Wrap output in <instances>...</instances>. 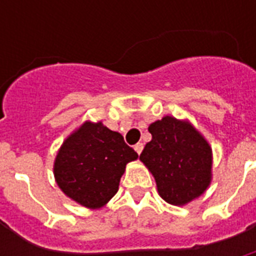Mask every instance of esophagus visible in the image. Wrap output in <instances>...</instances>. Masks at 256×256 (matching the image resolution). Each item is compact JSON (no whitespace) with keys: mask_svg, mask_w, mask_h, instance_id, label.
Returning a JSON list of instances; mask_svg holds the SVG:
<instances>
[{"mask_svg":"<svg viewBox=\"0 0 256 256\" xmlns=\"http://www.w3.org/2000/svg\"><path fill=\"white\" fill-rule=\"evenodd\" d=\"M134 150H136L138 154H140V152H142V150H144V144H136V146H134Z\"/></svg>","mask_w":256,"mask_h":256,"instance_id":"34e87169","label":"esophagus"}]
</instances>
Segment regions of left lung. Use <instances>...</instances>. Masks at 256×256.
Listing matches in <instances>:
<instances>
[{
  "label": "left lung",
  "instance_id": "left-lung-1",
  "mask_svg": "<svg viewBox=\"0 0 256 256\" xmlns=\"http://www.w3.org/2000/svg\"><path fill=\"white\" fill-rule=\"evenodd\" d=\"M152 140L140 156L160 198L184 206L208 188L212 179V150L207 140L186 120L166 116L148 126Z\"/></svg>",
  "mask_w": 256,
  "mask_h": 256
}]
</instances>
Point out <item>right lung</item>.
<instances>
[{
	"label": "right lung",
	"instance_id": "right-lung-1",
	"mask_svg": "<svg viewBox=\"0 0 256 256\" xmlns=\"http://www.w3.org/2000/svg\"><path fill=\"white\" fill-rule=\"evenodd\" d=\"M136 160L138 154L120 132L102 122L86 120L61 144L54 160V178L66 196L98 210L116 194L126 164Z\"/></svg>",
	"mask_w": 256,
	"mask_h": 256
}]
</instances>
